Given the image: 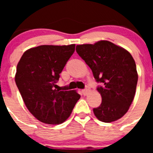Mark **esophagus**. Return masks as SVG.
Segmentation results:
<instances>
[{"instance_id": "esophagus-1", "label": "esophagus", "mask_w": 153, "mask_h": 153, "mask_svg": "<svg viewBox=\"0 0 153 153\" xmlns=\"http://www.w3.org/2000/svg\"><path fill=\"white\" fill-rule=\"evenodd\" d=\"M90 91H91V89H90V87H89L88 86H86V88L84 89V90H82V94H83L84 95H87Z\"/></svg>"}]
</instances>
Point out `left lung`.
<instances>
[{"instance_id": "obj_1", "label": "left lung", "mask_w": 153, "mask_h": 153, "mask_svg": "<svg viewBox=\"0 0 153 153\" xmlns=\"http://www.w3.org/2000/svg\"><path fill=\"white\" fill-rule=\"evenodd\" d=\"M76 51L93 72L102 103L93 111L103 122H112L125 115L132 104L137 84L135 61L126 49L107 40L77 45Z\"/></svg>"}]
</instances>
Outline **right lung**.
I'll return each mask as SVG.
<instances>
[{
	"label": "right lung",
	"instance_id": "add662e5",
	"mask_svg": "<svg viewBox=\"0 0 153 153\" xmlns=\"http://www.w3.org/2000/svg\"><path fill=\"white\" fill-rule=\"evenodd\" d=\"M75 45H41L25 51L16 67L15 82L30 113L49 125H59L71 114L80 95L56 90V82Z\"/></svg>",
	"mask_w": 153,
	"mask_h": 153
}]
</instances>
